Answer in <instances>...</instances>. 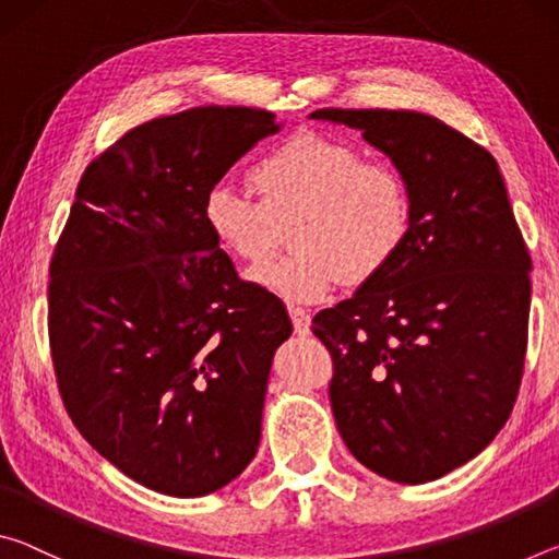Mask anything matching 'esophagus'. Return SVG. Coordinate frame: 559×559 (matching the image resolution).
Listing matches in <instances>:
<instances>
[{"label": "esophagus", "instance_id": "34e87169", "mask_svg": "<svg viewBox=\"0 0 559 559\" xmlns=\"http://www.w3.org/2000/svg\"><path fill=\"white\" fill-rule=\"evenodd\" d=\"M288 316H290V323H293V330H296V335H308L310 333V316L306 313V310L290 308Z\"/></svg>", "mask_w": 559, "mask_h": 559}]
</instances>
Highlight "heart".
<instances>
[{
  "instance_id": "heart-1",
  "label": "heart",
  "mask_w": 559,
  "mask_h": 559,
  "mask_svg": "<svg viewBox=\"0 0 559 559\" xmlns=\"http://www.w3.org/2000/svg\"><path fill=\"white\" fill-rule=\"evenodd\" d=\"M257 200L216 185L202 222L231 259L259 266L290 234L296 253L249 273L253 286L293 306L325 300L340 283L365 286L392 266L409 241L412 192L402 173L370 163L347 140L298 132L249 173Z\"/></svg>"
}]
</instances>
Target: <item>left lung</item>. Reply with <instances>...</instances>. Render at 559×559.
<instances>
[{
  "label": "left lung",
  "mask_w": 559,
  "mask_h": 559,
  "mask_svg": "<svg viewBox=\"0 0 559 559\" xmlns=\"http://www.w3.org/2000/svg\"><path fill=\"white\" fill-rule=\"evenodd\" d=\"M362 130L412 192L409 241L382 276L313 318L349 453L396 484L478 456L513 412L527 347L530 257L493 155L416 110L323 108Z\"/></svg>",
  "instance_id": "obj_1"
}]
</instances>
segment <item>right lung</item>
<instances>
[{
	"instance_id": "obj_1",
	"label": "right lung",
	"mask_w": 559,
	"mask_h": 559,
	"mask_svg": "<svg viewBox=\"0 0 559 559\" xmlns=\"http://www.w3.org/2000/svg\"><path fill=\"white\" fill-rule=\"evenodd\" d=\"M269 110L202 106L126 132L83 173L49 269V337L86 441L157 493L200 498L259 451L273 355L293 325L246 286L202 222L204 197Z\"/></svg>"
}]
</instances>
